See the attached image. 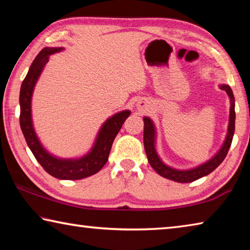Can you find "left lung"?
I'll return each instance as SVG.
<instances>
[{"label": "left lung", "mask_w": 250, "mask_h": 250, "mask_svg": "<svg viewBox=\"0 0 250 250\" xmlns=\"http://www.w3.org/2000/svg\"><path fill=\"white\" fill-rule=\"evenodd\" d=\"M222 90H225L227 92L228 97L230 99V112H229V125H228V131L226 140L224 142L223 146L221 147L215 156H213L209 161H207L202 166L197 167L195 168H191V170H175L164 164L161 159L159 158L158 153L155 151V129L154 125L150 118L145 117L143 121H145V131H143V143H145V150L147 156V161H149L150 166L154 168L156 173H159L161 176L166 177V179L172 180L174 182H179V183H189V182L196 181L201 177L209 174L213 172L219 164H221L224 159L226 158L229 150L232 137H234L235 132V98L232 95L231 88L228 84H221L219 86Z\"/></svg>", "instance_id": "1"}]
</instances>
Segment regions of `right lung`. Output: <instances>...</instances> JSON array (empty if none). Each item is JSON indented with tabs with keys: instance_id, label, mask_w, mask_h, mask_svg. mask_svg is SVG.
Returning a JSON list of instances; mask_svg holds the SVG:
<instances>
[{
	"instance_id": "right-lung-1",
	"label": "right lung",
	"mask_w": 250,
	"mask_h": 250,
	"mask_svg": "<svg viewBox=\"0 0 250 250\" xmlns=\"http://www.w3.org/2000/svg\"><path fill=\"white\" fill-rule=\"evenodd\" d=\"M62 47H45L41 50L32 62L26 77L23 80L20 92V125L25 140L35 159L44 170L59 180H80L96 174L107 163L113 140L119 132L126 118L130 116L129 110L118 112L104 122L97 137V140L89 153L76 160L57 159L49 154L37 138L32 124L31 101L35 83L48 62L52 54L61 52Z\"/></svg>"
}]
</instances>
